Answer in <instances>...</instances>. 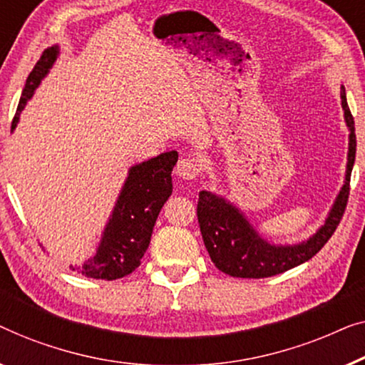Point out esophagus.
<instances>
[{
    "instance_id": "34e87169",
    "label": "esophagus",
    "mask_w": 365,
    "mask_h": 365,
    "mask_svg": "<svg viewBox=\"0 0 365 365\" xmlns=\"http://www.w3.org/2000/svg\"><path fill=\"white\" fill-rule=\"evenodd\" d=\"M200 162L198 158H195L192 155H185L180 160L177 162L175 167V173L180 178H185V180H193L200 175Z\"/></svg>"
}]
</instances>
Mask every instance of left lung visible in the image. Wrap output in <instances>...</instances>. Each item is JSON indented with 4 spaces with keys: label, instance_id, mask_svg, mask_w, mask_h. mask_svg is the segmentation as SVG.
<instances>
[{
    "label": "left lung",
    "instance_id": "obj_1",
    "mask_svg": "<svg viewBox=\"0 0 365 365\" xmlns=\"http://www.w3.org/2000/svg\"><path fill=\"white\" fill-rule=\"evenodd\" d=\"M341 104L349 127L346 180L326 222L309 240L299 245H273L253 228L243 213L212 192H200L197 217L203 243L215 266L233 278H269L311 259L334 235L349 198V182L356 160V127L349 110L346 89L341 86Z\"/></svg>",
    "mask_w": 365,
    "mask_h": 365
}]
</instances>
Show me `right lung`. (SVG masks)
<instances>
[{
  "label": "right lung",
  "mask_w": 365,
  "mask_h": 365,
  "mask_svg": "<svg viewBox=\"0 0 365 365\" xmlns=\"http://www.w3.org/2000/svg\"><path fill=\"white\" fill-rule=\"evenodd\" d=\"M58 56V46L48 48L29 73L11 130L16 127L19 114L33 97L41 81L48 76ZM177 160L178 153L172 150L130 168L96 255L79 268H71L78 269V273L87 278L106 281L124 278L138 268L143 253L150 245L158 213L172 195V170Z\"/></svg>",
  "instance_id": "add662e5"
}]
</instances>
